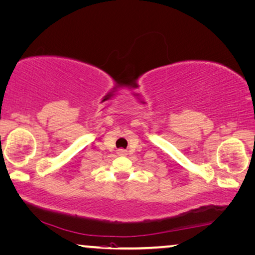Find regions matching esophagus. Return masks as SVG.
I'll use <instances>...</instances> for the list:
<instances>
[{
	"mask_svg": "<svg viewBox=\"0 0 255 255\" xmlns=\"http://www.w3.org/2000/svg\"><path fill=\"white\" fill-rule=\"evenodd\" d=\"M117 152H119L120 155H125V154H127V150H125V149H119V150H117Z\"/></svg>",
	"mask_w": 255,
	"mask_h": 255,
	"instance_id": "obj_1",
	"label": "esophagus"
}]
</instances>
